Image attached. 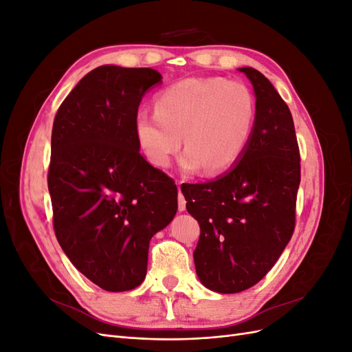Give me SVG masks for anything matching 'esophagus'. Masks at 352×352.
Returning a JSON list of instances; mask_svg holds the SVG:
<instances>
[{
    "label": "esophagus",
    "mask_w": 352,
    "mask_h": 352,
    "mask_svg": "<svg viewBox=\"0 0 352 352\" xmlns=\"http://www.w3.org/2000/svg\"><path fill=\"white\" fill-rule=\"evenodd\" d=\"M177 201H179V211H185L186 210V199H185L184 194L180 192V189H179V198H177Z\"/></svg>",
    "instance_id": "obj_1"
}]
</instances>
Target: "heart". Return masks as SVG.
<instances>
[{"label": "heart", "mask_w": 352, "mask_h": 352, "mask_svg": "<svg viewBox=\"0 0 352 352\" xmlns=\"http://www.w3.org/2000/svg\"><path fill=\"white\" fill-rule=\"evenodd\" d=\"M257 105L252 92L225 78H188L157 94L154 113L135 116V136L154 167L164 168L184 141L185 173L232 168L250 145Z\"/></svg>", "instance_id": "heart-1"}]
</instances>
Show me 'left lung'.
I'll return each instance as SVG.
<instances>
[{
	"label": "left lung",
	"mask_w": 352,
	"mask_h": 352,
	"mask_svg": "<svg viewBox=\"0 0 352 352\" xmlns=\"http://www.w3.org/2000/svg\"><path fill=\"white\" fill-rule=\"evenodd\" d=\"M239 72L251 80L257 105L247 151L212 182L182 188L201 229L194 251L198 279L219 294L248 289L279 260L295 229L301 180L289 107L263 73Z\"/></svg>",
	"instance_id": "8db88e82"
}]
</instances>
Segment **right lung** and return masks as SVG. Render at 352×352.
<instances>
[{
  "instance_id": "add662e5",
  "label": "right lung",
  "mask_w": 352,
  "mask_h": 352,
  "mask_svg": "<svg viewBox=\"0 0 352 352\" xmlns=\"http://www.w3.org/2000/svg\"><path fill=\"white\" fill-rule=\"evenodd\" d=\"M162 83L150 67L100 66L61 102L52 124L48 190L60 247L104 291L146 276L148 248L177 211L175 180L140 153L135 116Z\"/></svg>"
}]
</instances>
